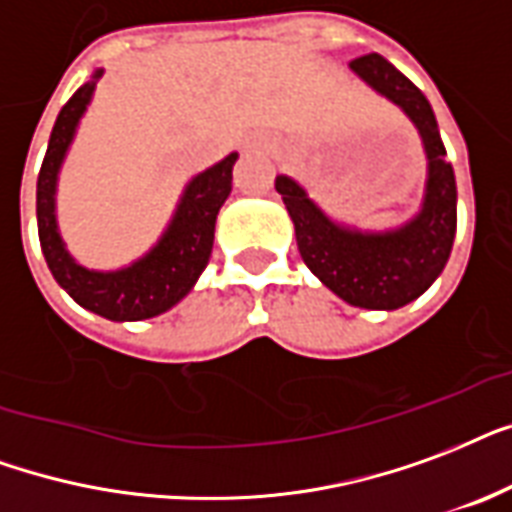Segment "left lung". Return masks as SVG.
<instances>
[{"instance_id":"obj_1","label":"left lung","mask_w":512,"mask_h":512,"mask_svg":"<svg viewBox=\"0 0 512 512\" xmlns=\"http://www.w3.org/2000/svg\"><path fill=\"white\" fill-rule=\"evenodd\" d=\"M350 69L390 98L422 136L427 181L419 213L398 229L360 232L328 219L293 178L277 176L275 189L283 194L301 259L320 283L352 307L398 310L419 299L449 261L457 235V181L425 93L376 53L355 58Z\"/></svg>"}]
</instances>
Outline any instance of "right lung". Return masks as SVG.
I'll return each instance as SVG.
<instances>
[{
	"label": "right lung",
	"mask_w": 512,
	"mask_h": 512,
	"mask_svg": "<svg viewBox=\"0 0 512 512\" xmlns=\"http://www.w3.org/2000/svg\"><path fill=\"white\" fill-rule=\"evenodd\" d=\"M98 69L90 82L71 95L58 114L50 133V144L37 178V224L42 253L53 277L79 307L109 320H146L168 312L192 291L213 251V232L221 205L232 192V152L213 168L202 170L186 184L178 208L152 251L114 272L87 269L71 259L55 221V186L63 157L69 152L77 125L93 98Z\"/></svg>",
	"instance_id": "obj_1"
}]
</instances>
